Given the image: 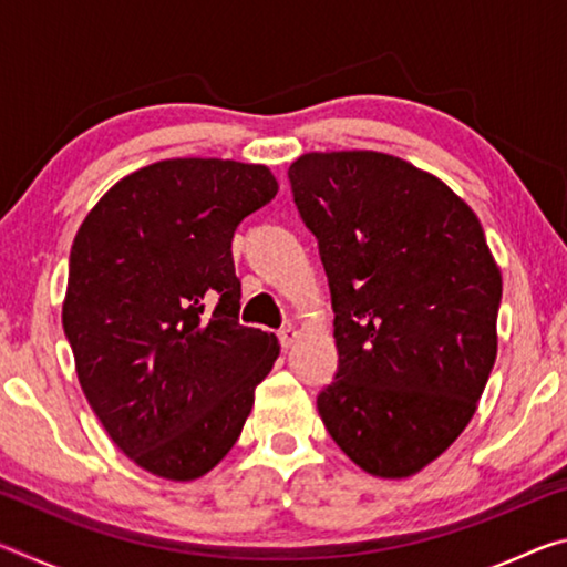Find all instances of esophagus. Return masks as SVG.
<instances>
[{"label":"esophagus","instance_id":"1","mask_svg":"<svg viewBox=\"0 0 567 567\" xmlns=\"http://www.w3.org/2000/svg\"><path fill=\"white\" fill-rule=\"evenodd\" d=\"M297 338H300V332H297V330L292 328V324H287V328L280 330V344H282L285 350H290L292 344L297 342Z\"/></svg>","mask_w":567,"mask_h":567}]
</instances>
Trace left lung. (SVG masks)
I'll return each mask as SVG.
<instances>
[{"label": "left lung", "instance_id": "8db88e82", "mask_svg": "<svg viewBox=\"0 0 567 567\" xmlns=\"http://www.w3.org/2000/svg\"><path fill=\"white\" fill-rule=\"evenodd\" d=\"M297 209L330 280V437L375 477L420 473L477 410L497 354L503 277L477 215L443 179L372 150L307 152Z\"/></svg>", "mask_w": 567, "mask_h": 567}]
</instances>
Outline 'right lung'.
<instances>
[{
  "mask_svg": "<svg viewBox=\"0 0 567 567\" xmlns=\"http://www.w3.org/2000/svg\"><path fill=\"white\" fill-rule=\"evenodd\" d=\"M277 189L265 165L162 159L76 229L62 302L76 378L112 443L152 475L209 473L280 354L272 332L237 322L233 262L237 225Z\"/></svg>",
  "mask_w": 567,
  "mask_h": 567,
  "instance_id": "obj_1",
  "label": "right lung"
}]
</instances>
